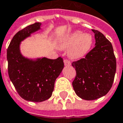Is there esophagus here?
I'll list each match as a JSON object with an SVG mask.
<instances>
[{"mask_svg": "<svg viewBox=\"0 0 123 123\" xmlns=\"http://www.w3.org/2000/svg\"><path fill=\"white\" fill-rule=\"evenodd\" d=\"M64 64L65 66H70V65H71V63H70V62L68 60L65 59V60H64Z\"/></svg>", "mask_w": 123, "mask_h": 123, "instance_id": "1", "label": "esophagus"}]
</instances>
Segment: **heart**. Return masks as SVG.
Segmentation results:
<instances>
[{"label":"heart","mask_w":123,"mask_h":123,"mask_svg":"<svg viewBox=\"0 0 123 123\" xmlns=\"http://www.w3.org/2000/svg\"><path fill=\"white\" fill-rule=\"evenodd\" d=\"M92 45V38L82 35L80 31L71 33L63 40L60 45L62 49L68 48V55L72 59H80L88 53Z\"/></svg>","instance_id":"1"}]
</instances>
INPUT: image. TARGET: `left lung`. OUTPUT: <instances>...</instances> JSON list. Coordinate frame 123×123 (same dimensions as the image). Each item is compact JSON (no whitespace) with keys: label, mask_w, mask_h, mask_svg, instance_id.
I'll list each match as a JSON object with an SVG mask.
<instances>
[{"label":"left lung","mask_w":123,"mask_h":123,"mask_svg":"<svg viewBox=\"0 0 123 123\" xmlns=\"http://www.w3.org/2000/svg\"><path fill=\"white\" fill-rule=\"evenodd\" d=\"M92 31L95 47L84 58L72 63L76 72L72 86L77 96L85 100H94L106 95L112 87L116 71L111 42L99 31Z\"/></svg>","instance_id":"1"}]
</instances>
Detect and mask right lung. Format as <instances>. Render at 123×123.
Here are the masks:
<instances>
[{
    "instance_id": "1",
    "label": "right lung",
    "mask_w": 123,
    "mask_h": 123,
    "mask_svg": "<svg viewBox=\"0 0 123 123\" xmlns=\"http://www.w3.org/2000/svg\"><path fill=\"white\" fill-rule=\"evenodd\" d=\"M40 22H36L19 31L13 37L7 50L9 79L19 96L32 102H42L51 98L55 81L64 67L62 57L33 61L20 54V42L40 29Z\"/></svg>"
}]
</instances>
